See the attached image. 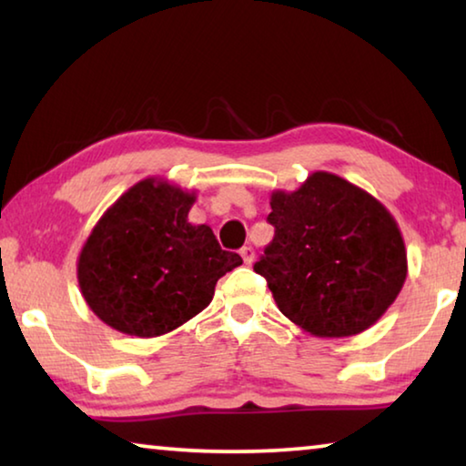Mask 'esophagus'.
Here are the masks:
<instances>
[{
    "instance_id": "esophagus-1",
    "label": "esophagus",
    "mask_w": 466,
    "mask_h": 466,
    "mask_svg": "<svg viewBox=\"0 0 466 466\" xmlns=\"http://www.w3.org/2000/svg\"><path fill=\"white\" fill-rule=\"evenodd\" d=\"M240 255H242L244 263H247V265H252V261H255V248H252V247H242Z\"/></svg>"
}]
</instances>
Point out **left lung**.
Wrapping results in <instances>:
<instances>
[{"mask_svg": "<svg viewBox=\"0 0 466 466\" xmlns=\"http://www.w3.org/2000/svg\"><path fill=\"white\" fill-rule=\"evenodd\" d=\"M275 236L255 263L283 317L314 337H351L374 325L407 278V250L384 205L330 172L273 191Z\"/></svg>", "mask_w": 466, "mask_h": 466, "instance_id": "obj_1", "label": "left lung"}]
</instances>
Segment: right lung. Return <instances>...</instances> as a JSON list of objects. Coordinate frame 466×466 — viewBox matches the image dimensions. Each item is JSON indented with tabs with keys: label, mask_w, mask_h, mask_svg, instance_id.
Listing matches in <instances>:
<instances>
[{
	"label": "right lung",
	"mask_w": 466,
	"mask_h": 466,
	"mask_svg": "<svg viewBox=\"0 0 466 466\" xmlns=\"http://www.w3.org/2000/svg\"><path fill=\"white\" fill-rule=\"evenodd\" d=\"M195 191L149 177L127 188L92 228L77 257L86 304L110 329L160 337L211 302L218 279L242 265L209 226H193Z\"/></svg>",
	"instance_id": "add662e5"
}]
</instances>
